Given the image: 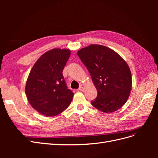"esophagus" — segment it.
Listing matches in <instances>:
<instances>
[{
  "instance_id": "34e87169",
  "label": "esophagus",
  "mask_w": 158,
  "mask_h": 158,
  "mask_svg": "<svg viewBox=\"0 0 158 158\" xmlns=\"http://www.w3.org/2000/svg\"><path fill=\"white\" fill-rule=\"evenodd\" d=\"M85 88V85L84 84L80 85V88H79V90L81 91V92H84Z\"/></svg>"
}]
</instances>
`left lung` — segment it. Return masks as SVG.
Listing matches in <instances>:
<instances>
[{
  "instance_id": "left-lung-1",
  "label": "left lung",
  "mask_w": 158,
  "mask_h": 158,
  "mask_svg": "<svg viewBox=\"0 0 158 158\" xmlns=\"http://www.w3.org/2000/svg\"><path fill=\"white\" fill-rule=\"evenodd\" d=\"M86 66L98 95L91 102L104 113H112L122 107L132 88V75L128 65L113 49L101 45H90L77 52Z\"/></svg>"
}]
</instances>
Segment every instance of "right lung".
<instances>
[{
  "label": "right lung",
  "mask_w": 158,
  "mask_h": 158,
  "mask_svg": "<svg viewBox=\"0 0 158 158\" xmlns=\"http://www.w3.org/2000/svg\"><path fill=\"white\" fill-rule=\"evenodd\" d=\"M70 55L67 49H52L42 55L26 81V94L31 106L46 117H53L67 108L74 93L67 88L63 70Z\"/></svg>",
  "instance_id": "add662e5"
}]
</instances>
